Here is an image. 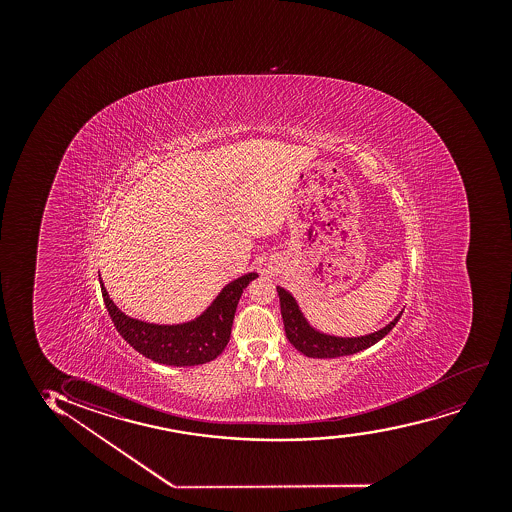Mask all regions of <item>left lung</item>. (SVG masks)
<instances>
[{
	"mask_svg": "<svg viewBox=\"0 0 512 512\" xmlns=\"http://www.w3.org/2000/svg\"><path fill=\"white\" fill-rule=\"evenodd\" d=\"M278 297H280V307H282L283 326H285V335L288 341L294 345L299 352L304 353L311 359H336L343 355H353V353L362 352L365 348L372 347L374 343L382 340L388 335L389 331L400 321L403 311L386 324L379 331H374L371 335L353 336V338H343V336L326 335L316 328H312L309 321L304 318L300 311L297 300L294 295L287 292L283 287H277Z\"/></svg>",
	"mask_w": 512,
	"mask_h": 512,
	"instance_id": "left-lung-1",
	"label": "left lung"
}]
</instances>
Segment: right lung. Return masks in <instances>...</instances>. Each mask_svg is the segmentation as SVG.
I'll return each instance as SVG.
<instances>
[{"mask_svg": "<svg viewBox=\"0 0 512 512\" xmlns=\"http://www.w3.org/2000/svg\"><path fill=\"white\" fill-rule=\"evenodd\" d=\"M258 278V273H247L234 282L227 283L198 318L188 323L155 324L126 316L112 302L99 275L100 290L107 311L119 335L135 348L136 352L159 364L188 367L217 359L230 340L235 309L242 290Z\"/></svg>", "mask_w": 512, "mask_h": 512, "instance_id": "1", "label": "right lung"}]
</instances>
